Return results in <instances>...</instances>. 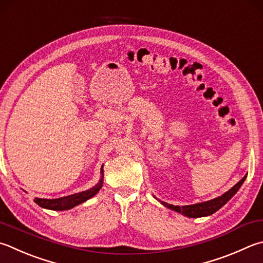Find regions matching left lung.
Instances as JSON below:
<instances>
[{
	"label": "left lung",
	"mask_w": 263,
	"mask_h": 263,
	"mask_svg": "<svg viewBox=\"0 0 263 263\" xmlns=\"http://www.w3.org/2000/svg\"><path fill=\"white\" fill-rule=\"evenodd\" d=\"M245 178H246V175L242 177L236 185L232 186L229 191H227L222 196L215 198V199L209 200V201L199 202V204H195V205H186V206H174V205L167 204V202H165V201H161V204L163 206L168 207V209L180 213V214L185 215L187 217L209 216V215H212L213 213H215L216 211H219L222 206H224L227 202L236 195L242 183H244Z\"/></svg>",
	"instance_id": "8db88e82"
}]
</instances>
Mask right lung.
<instances>
[{
    "mask_svg": "<svg viewBox=\"0 0 263 263\" xmlns=\"http://www.w3.org/2000/svg\"><path fill=\"white\" fill-rule=\"evenodd\" d=\"M101 174H102V178L100 180V182H98L95 186H92L91 189L79 192V193H74V195L67 196V197L57 198V199H42V198H35L34 201H35L39 206H41L43 209H47V210H52V211L71 210L74 206L80 205L86 200L90 199L91 197L95 196L96 193L100 191V189L103 186V166L101 168Z\"/></svg>",
    "mask_w": 263,
    "mask_h": 263,
    "instance_id": "obj_1",
    "label": "right lung"
}]
</instances>
